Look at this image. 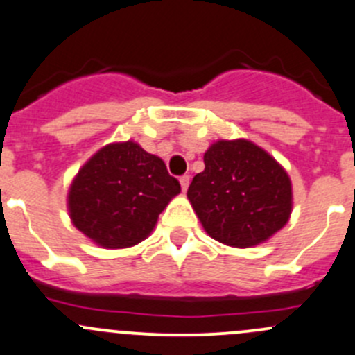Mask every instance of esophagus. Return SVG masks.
<instances>
[{"label":"esophagus","mask_w":355,"mask_h":355,"mask_svg":"<svg viewBox=\"0 0 355 355\" xmlns=\"http://www.w3.org/2000/svg\"><path fill=\"white\" fill-rule=\"evenodd\" d=\"M189 184H191V178H189L187 175H185V177H182V178H180V187H182V191H184V192H187Z\"/></svg>","instance_id":"esophagus-1"}]
</instances>
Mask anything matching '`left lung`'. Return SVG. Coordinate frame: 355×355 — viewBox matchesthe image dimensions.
<instances>
[{
    "label": "left lung",
    "mask_w": 355,
    "mask_h": 355,
    "mask_svg": "<svg viewBox=\"0 0 355 355\" xmlns=\"http://www.w3.org/2000/svg\"><path fill=\"white\" fill-rule=\"evenodd\" d=\"M187 198L209 237L232 248L269 241L293 209L290 175L251 140H216Z\"/></svg>",
    "instance_id": "obj_1"
}]
</instances>
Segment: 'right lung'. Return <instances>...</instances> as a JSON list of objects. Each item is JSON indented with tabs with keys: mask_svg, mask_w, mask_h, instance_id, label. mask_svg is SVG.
<instances>
[{
	"mask_svg": "<svg viewBox=\"0 0 355 355\" xmlns=\"http://www.w3.org/2000/svg\"><path fill=\"white\" fill-rule=\"evenodd\" d=\"M177 194L180 184L164 161L126 140L107 144L79 168L67 209L72 225L92 243L121 250L147 239Z\"/></svg>",
	"mask_w": 355,
	"mask_h": 355,
	"instance_id": "right-lung-1",
	"label": "right lung"
}]
</instances>
